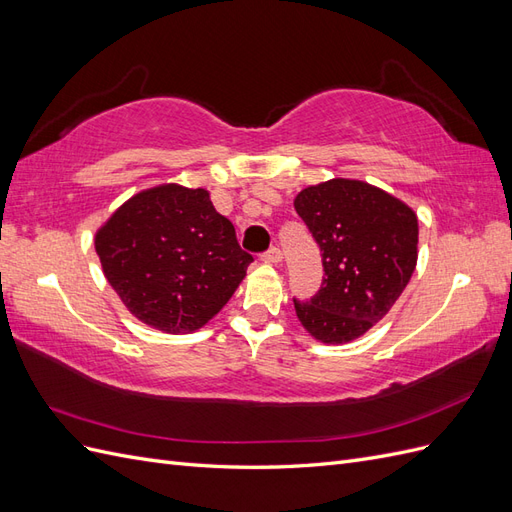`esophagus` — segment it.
I'll use <instances>...</instances> for the list:
<instances>
[{
    "instance_id": "obj_1",
    "label": "esophagus",
    "mask_w": 512,
    "mask_h": 512,
    "mask_svg": "<svg viewBox=\"0 0 512 512\" xmlns=\"http://www.w3.org/2000/svg\"><path fill=\"white\" fill-rule=\"evenodd\" d=\"M262 262H267V265H280V262H282L280 247H271L269 252L262 254Z\"/></svg>"
}]
</instances>
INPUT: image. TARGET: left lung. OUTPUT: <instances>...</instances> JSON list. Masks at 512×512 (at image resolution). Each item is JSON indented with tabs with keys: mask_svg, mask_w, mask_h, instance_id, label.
Masks as SVG:
<instances>
[{
	"mask_svg": "<svg viewBox=\"0 0 512 512\" xmlns=\"http://www.w3.org/2000/svg\"><path fill=\"white\" fill-rule=\"evenodd\" d=\"M294 209L320 245L327 275L314 299H294V312L316 342H354L389 314L410 282L416 213L376 185L342 177L301 190Z\"/></svg>",
	"mask_w": 512,
	"mask_h": 512,
	"instance_id": "1",
	"label": "left lung"
}]
</instances>
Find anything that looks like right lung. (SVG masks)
I'll return each instance as SVG.
<instances>
[{
    "label": "right lung",
    "mask_w": 512,
    "mask_h": 512,
    "mask_svg": "<svg viewBox=\"0 0 512 512\" xmlns=\"http://www.w3.org/2000/svg\"><path fill=\"white\" fill-rule=\"evenodd\" d=\"M128 312L162 333H192L220 312L254 260L205 188L162 183L128 198L94 237Z\"/></svg>",
    "instance_id": "add662e5"
}]
</instances>
